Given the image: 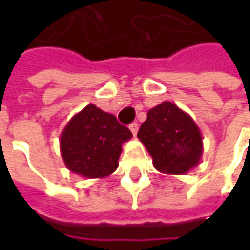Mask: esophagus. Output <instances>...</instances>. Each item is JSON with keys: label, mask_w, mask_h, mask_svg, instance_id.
<instances>
[{"label": "esophagus", "mask_w": 250, "mask_h": 250, "mask_svg": "<svg viewBox=\"0 0 250 250\" xmlns=\"http://www.w3.org/2000/svg\"><path fill=\"white\" fill-rule=\"evenodd\" d=\"M130 130H131V132H132V135L135 136L136 134H138V130H139V125H138V123H135V122H134V123H131Z\"/></svg>", "instance_id": "esophagus-1"}]
</instances>
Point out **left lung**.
<instances>
[{"label":"left lung","instance_id":"left-lung-1","mask_svg":"<svg viewBox=\"0 0 250 250\" xmlns=\"http://www.w3.org/2000/svg\"><path fill=\"white\" fill-rule=\"evenodd\" d=\"M159 173H188L201 161L202 135L193 118L171 102H163L147 112L138 132Z\"/></svg>","mask_w":250,"mask_h":250}]
</instances>
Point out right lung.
<instances>
[{"instance_id": "obj_1", "label": "right lung", "mask_w": 250, "mask_h": 250, "mask_svg": "<svg viewBox=\"0 0 250 250\" xmlns=\"http://www.w3.org/2000/svg\"><path fill=\"white\" fill-rule=\"evenodd\" d=\"M131 138V131L114 115L88 104L64 127L60 151L72 173L84 178H104L118 168L122 145Z\"/></svg>"}]
</instances>
